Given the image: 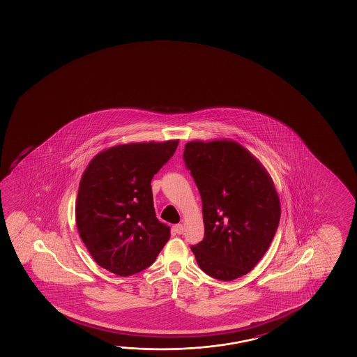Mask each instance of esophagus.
I'll use <instances>...</instances> for the list:
<instances>
[{"instance_id":"esophagus-1","label":"esophagus","mask_w":357,"mask_h":357,"mask_svg":"<svg viewBox=\"0 0 357 357\" xmlns=\"http://www.w3.org/2000/svg\"><path fill=\"white\" fill-rule=\"evenodd\" d=\"M173 231L176 233V234H183V231H184V227L181 225V224H176L173 227Z\"/></svg>"}]
</instances>
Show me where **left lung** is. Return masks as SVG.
I'll use <instances>...</instances> for the list:
<instances>
[{"label": "left lung", "instance_id": "left-lung-1", "mask_svg": "<svg viewBox=\"0 0 357 357\" xmlns=\"http://www.w3.org/2000/svg\"><path fill=\"white\" fill-rule=\"evenodd\" d=\"M184 160L203 202L204 239L192 246L199 268L230 281L254 269L280 220V199L261 162L233 139L188 142Z\"/></svg>", "mask_w": 357, "mask_h": 357}]
</instances>
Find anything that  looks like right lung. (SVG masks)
<instances>
[{"instance_id":"right-lung-1","label":"right lung","mask_w":357,"mask_h":357,"mask_svg":"<svg viewBox=\"0 0 357 357\" xmlns=\"http://www.w3.org/2000/svg\"><path fill=\"white\" fill-rule=\"evenodd\" d=\"M178 144L179 139L118 144L88 163L77 194V230L103 269L137 274L169 240V227L155 215L151 181Z\"/></svg>"}]
</instances>
